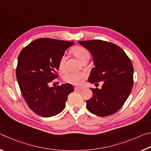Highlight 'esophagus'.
<instances>
[{
    "instance_id": "esophagus-1",
    "label": "esophagus",
    "mask_w": 151,
    "mask_h": 151,
    "mask_svg": "<svg viewBox=\"0 0 151 151\" xmlns=\"http://www.w3.org/2000/svg\"><path fill=\"white\" fill-rule=\"evenodd\" d=\"M75 89L76 91H82L83 89V87H77V86H76V87H75Z\"/></svg>"
}]
</instances>
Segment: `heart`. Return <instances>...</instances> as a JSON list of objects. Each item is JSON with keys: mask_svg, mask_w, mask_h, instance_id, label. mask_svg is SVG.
Masks as SVG:
<instances>
[{"mask_svg": "<svg viewBox=\"0 0 151 151\" xmlns=\"http://www.w3.org/2000/svg\"><path fill=\"white\" fill-rule=\"evenodd\" d=\"M72 53L78 58V59L82 62L86 58L90 57V53L85 48L81 46H78L73 48L72 49ZM65 56L63 55L60 57L59 63H58V67L60 70H63L65 69ZM86 77V75L85 73H76L71 72L66 74L64 76V80L68 83L72 84L74 85H81Z\"/></svg>", "mask_w": 151, "mask_h": 151, "instance_id": "1", "label": "heart"}]
</instances>
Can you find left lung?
Segmentation results:
<instances>
[{
	"instance_id": "left-lung-1",
	"label": "left lung",
	"mask_w": 151,
	"mask_h": 151,
	"mask_svg": "<svg viewBox=\"0 0 151 151\" xmlns=\"http://www.w3.org/2000/svg\"><path fill=\"white\" fill-rule=\"evenodd\" d=\"M93 57L88 82L102 88H91L93 96L86 101V108L95 115L106 116L123 106L133 86V66L124 51L114 43L101 40L78 41Z\"/></svg>"
}]
</instances>
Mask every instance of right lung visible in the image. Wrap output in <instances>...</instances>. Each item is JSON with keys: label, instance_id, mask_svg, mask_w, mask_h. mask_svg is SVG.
<instances>
[{"label": "right lung", "instance_id": "1", "mask_svg": "<svg viewBox=\"0 0 151 151\" xmlns=\"http://www.w3.org/2000/svg\"><path fill=\"white\" fill-rule=\"evenodd\" d=\"M73 42L47 38L35 40L20 51L16 76L30 109L38 115L50 117L65 108L68 95L74 91L68 83L55 87L49 84L58 76V63Z\"/></svg>", "mask_w": 151, "mask_h": 151}]
</instances>
